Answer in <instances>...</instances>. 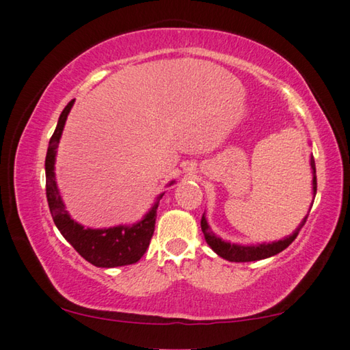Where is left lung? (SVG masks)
<instances>
[{
    "label": "left lung",
    "mask_w": 350,
    "mask_h": 350,
    "mask_svg": "<svg viewBox=\"0 0 350 350\" xmlns=\"http://www.w3.org/2000/svg\"><path fill=\"white\" fill-rule=\"evenodd\" d=\"M310 167H312V174H313V180H312L313 196H315L317 194V170H315V161H313V157H310ZM307 216L303 219V222L299 224V227L295 230L293 234H290V236H287V238H284L281 241L270 242V244H258V245H239V244H232V242L222 241L219 236H216L211 232L210 225L205 219V215L202 216V219H200V227H202V233L205 236L206 244H208L213 248V252H216L219 256L227 259V260H232V262H250V260H259V259L275 256V254H278L280 252L286 250V248L295 241L296 236H298L299 230L303 228Z\"/></svg>",
    "instance_id": "8db88e82"
}]
</instances>
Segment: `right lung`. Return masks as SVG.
<instances>
[{"instance_id": "add662e5", "label": "right lung", "mask_w": 350, "mask_h": 350, "mask_svg": "<svg viewBox=\"0 0 350 350\" xmlns=\"http://www.w3.org/2000/svg\"><path fill=\"white\" fill-rule=\"evenodd\" d=\"M74 102L75 100H70L60 114L46 154V198L52 219H54L63 238L80 253V256L96 267L111 269L134 264L144 256L148 245H150L154 233V224H156L159 200L162 199L163 194L157 198V202L152 205V208L146 213L144 219L133 225H117V227L111 228H85L74 219H70L62 200L60 191H58L54 170L57 148L60 144L64 123H66ZM173 183L174 180H171L170 185H173Z\"/></svg>"}]
</instances>
